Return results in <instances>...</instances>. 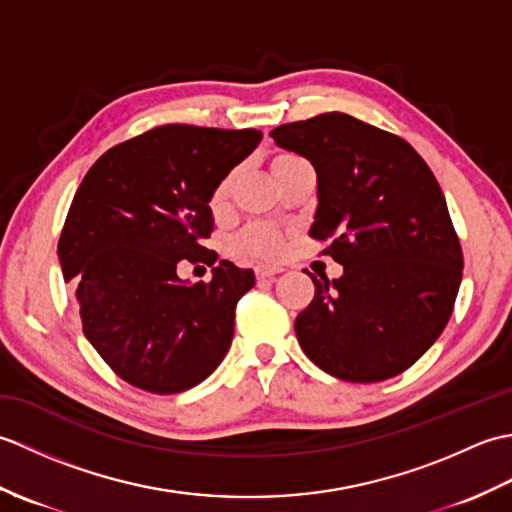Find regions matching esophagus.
<instances>
[{
  "instance_id": "obj_1",
  "label": "esophagus",
  "mask_w": 512,
  "mask_h": 512,
  "mask_svg": "<svg viewBox=\"0 0 512 512\" xmlns=\"http://www.w3.org/2000/svg\"><path fill=\"white\" fill-rule=\"evenodd\" d=\"M279 273H284V268H279V266H268V264H262V266H257V268H255V275H257V279H270V277H275V275H279Z\"/></svg>"
}]
</instances>
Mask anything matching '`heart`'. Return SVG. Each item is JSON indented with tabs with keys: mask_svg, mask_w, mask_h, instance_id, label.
Listing matches in <instances>:
<instances>
[{
	"mask_svg": "<svg viewBox=\"0 0 512 512\" xmlns=\"http://www.w3.org/2000/svg\"><path fill=\"white\" fill-rule=\"evenodd\" d=\"M295 160H299V158L292 154H281L273 160L270 169H273V173L277 176V173L284 171ZM231 189H233L231 176L217 184L213 195H211L213 213H222L226 209L228 198H231ZM231 248L239 255H250V257H259V259H277L284 255V250H286V235L281 233L279 228L270 226V224H250L244 228V231H239L233 237Z\"/></svg>",
	"mask_w": 512,
	"mask_h": 512,
	"instance_id": "heart-1",
	"label": "heart"
}]
</instances>
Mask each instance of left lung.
Instances as JSON below:
<instances>
[{
    "label": "left lung",
    "instance_id": "8db88e82",
    "mask_svg": "<svg viewBox=\"0 0 512 512\" xmlns=\"http://www.w3.org/2000/svg\"><path fill=\"white\" fill-rule=\"evenodd\" d=\"M317 171L310 235L330 237L339 279H314L295 321L314 365L350 383L398 376L438 341L462 281L440 184L405 140L330 112L270 132Z\"/></svg>",
    "mask_w": 512,
    "mask_h": 512
}]
</instances>
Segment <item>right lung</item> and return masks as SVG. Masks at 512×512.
I'll return each mask as SVG.
<instances>
[{
	"label": "right lung",
	"mask_w": 512,
	"mask_h": 512,
	"mask_svg": "<svg viewBox=\"0 0 512 512\" xmlns=\"http://www.w3.org/2000/svg\"><path fill=\"white\" fill-rule=\"evenodd\" d=\"M262 143L257 129L167 125L112 147L85 173L65 217L59 264L85 339L129 385L178 394L222 363L253 270L222 259L209 284L178 277L213 266L211 195Z\"/></svg>",
	"instance_id": "1"
}]
</instances>
